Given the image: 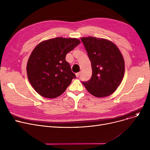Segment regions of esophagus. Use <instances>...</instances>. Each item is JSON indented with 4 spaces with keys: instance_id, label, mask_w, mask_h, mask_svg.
I'll use <instances>...</instances> for the list:
<instances>
[{
    "instance_id": "34e87169",
    "label": "esophagus",
    "mask_w": 150,
    "mask_h": 150,
    "mask_svg": "<svg viewBox=\"0 0 150 150\" xmlns=\"http://www.w3.org/2000/svg\"><path fill=\"white\" fill-rule=\"evenodd\" d=\"M80 72H78V73H76V77H78V76H80Z\"/></svg>"
}]
</instances>
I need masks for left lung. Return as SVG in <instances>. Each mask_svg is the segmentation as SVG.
<instances>
[{
  "mask_svg": "<svg viewBox=\"0 0 150 150\" xmlns=\"http://www.w3.org/2000/svg\"><path fill=\"white\" fill-rule=\"evenodd\" d=\"M91 62L92 75L82 81L87 91L96 97L112 94L122 82L125 74V61L118 47L105 39L92 36L81 38Z\"/></svg>",
  "mask_w": 150,
  "mask_h": 150,
  "instance_id": "obj_1",
  "label": "left lung"
}]
</instances>
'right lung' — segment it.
<instances>
[{"instance_id":"right-lung-1","label":"right lung","mask_w":150,"mask_h":150,"mask_svg":"<svg viewBox=\"0 0 150 150\" xmlns=\"http://www.w3.org/2000/svg\"><path fill=\"white\" fill-rule=\"evenodd\" d=\"M80 43L76 38L58 37L39 43L31 52L27 65L28 80L39 95L49 98L64 93L75 75L66 54Z\"/></svg>"}]
</instances>
